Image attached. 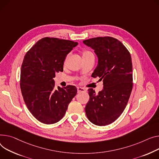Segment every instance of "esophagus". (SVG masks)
Here are the masks:
<instances>
[{
	"instance_id": "34e87169",
	"label": "esophagus",
	"mask_w": 159,
	"mask_h": 159,
	"mask_svg": "<svg viewBox=\"0 0 159 159\" xmlns=\"http://www.w3.org/2000/svg\"><path fill=\"white\" fill-rule=\"evenodd\" d=\"M77 92H78V93H84V92H86V90L84 89V88H80V87H78V88H77Z\"/></svg>"
}]
</instances>
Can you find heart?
Segmentation results:
<instances>
[{
	"label": "heart",
	"mask_w": 159,
	"mask_h": 159,
	"mask_svg": "<svg viewBox=\"0 0 159 159\" xmlns=\"http://www.w3.org/2000/svg\"><path fill=\"white\" fill-rule=\"evenodd\" d=\"M93 56V53L91 52L90 51L86 50V51H84V52H82V57H88V56ZM67 57H68V56H66V58H65V63L66 61Z\"/></svg>",
	"instance_id": "obj_1"
}]
</instances>
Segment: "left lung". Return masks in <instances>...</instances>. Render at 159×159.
Returning a JSON list of instances; mask_svg holds the SVG:
<instances>
[{"label":"left lung","mask_w":159,"mask_h":159,"mask_svg":"<svg viewBox=\"0 0 159 159\" xmlns=\"http://www.w3.org/2000/svg\"><path fill=\"white\" fill-rule=\"evenodd\" d=\"M98 57L92 77L103 80V90L96 94L88 89L89 100L85 111L88 120L98 126L117 120L129 100L132 89V64L130 52L117 39L105 36L83 41Z\"/></svg>","instance_id":"obj_1"}]
</instances>
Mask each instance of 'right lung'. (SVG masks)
<instances>
[{
    "mask_svg": "<svg viewBox=\"0 0 159 159\" xmlns=\"http://www.w3.org/2000/svg\"><path fill=\"white\" fill-rule=\"evenodd\" d=\"M77 42L44 38L24 57L20 72V89L25 105L34 117L45 124H54L65 116L75 96L74 86L55 88L56 73L63 71L65 59Z\"/></svg>",
    "mask_w": 159,
    "mask_h": 159,
    "instance_id": "1",
    "label": "right lung"
}]
</instances>
